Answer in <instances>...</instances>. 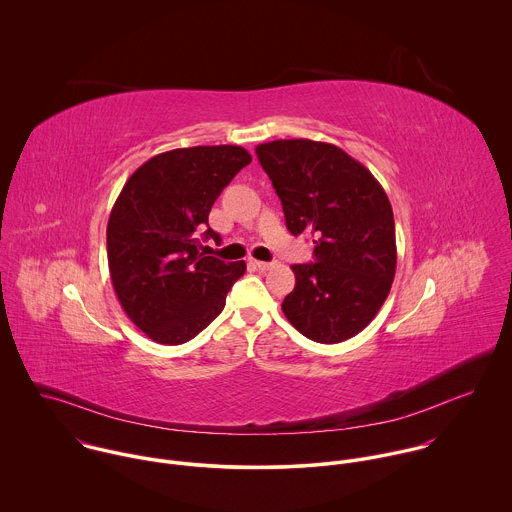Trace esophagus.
Instances as JSON below:
<instances>
[{
  "label": "esophagus",
  "instance_id": "1",
  "mask_svg": "<svg viewBox=\"0 0 512 512\" xmlns=\"http://www.w3.org/2000/svg\"><path fill=\"white\" fill-rule=\"evenodd\" d=\"M250 266H254V268H258V270H270V268H274V262H260V260H250Z\"/></svg>",
  "mask_w": 512,
  "mask_h": 512
}]
</instances>
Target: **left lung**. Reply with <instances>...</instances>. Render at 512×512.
Masks as SVG:
<instances>
[{
  "instance_id": "left-lung-1",
  "label": "left lung",
  "mask_w": 512,
  "mask_h": 512,
  "mask_svg": "<svg viewBox=\"0 0 512 512\" xmlns=\"http://www.w3.org/2000/svg\"><path fill=\"white\" fill-rule=\"evenodd\" d=\"M282 200L286 226L316 240L314 262L294 264L284 298L288 322L308 340L340 343L359 334L383 306L395 278L391 202L361 163L340 147L284 139L256 147Z\"/></svg>"
}]
</instances>
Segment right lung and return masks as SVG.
I'll return each instance as SVG.
<instances>
[{
  "label": "right lung",
  "instance_id": "add662e5",
  "mask_svg": "<svg viewBox=\"0 0 512 512\" xmlns=\"http://www.w3.org/2000/svg\"><path fill=\"white\" fill-rule=\"evenodd\" d=\"M250 161L236 145L174 149L125 182L107 224L109 272L125 314L151 340L178 345L198 336L246 272L244 260L204 256L198 236L220 240L208 226L210 208Z\"/></svg>",
  "mask_w": 512,
  "mask_h": 512
}]
</instances>
